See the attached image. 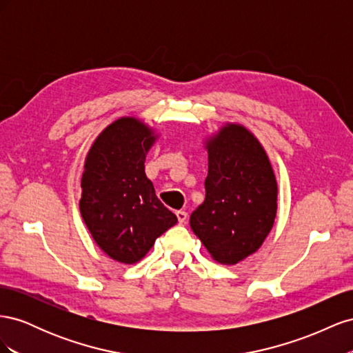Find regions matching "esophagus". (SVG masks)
<instances>
[{
    "mask_svg": "<svg viewBox=\"0 0 353 353\" xmlns=\"http://www.w3.org/2000/svg\"><path fill=\"white\" fill-rule=\"evenodd\" d=\"M187 212H184V210H178L176 212V218H178V222L179 223H185V221H187Z\"/></svg>",
    "mask_w": 353,
    "mask_h": 353,
    "instance_id": "esophagus-1",
    "label": "esophagus"
}]
</instances>
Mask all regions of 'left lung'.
Listing matches in <instances>:
<instances>
[{
  "instance_id": "obj_1",
  "label": "left lung",
  "mask_w": 353,
  "mask_h": 353,
  "mask_svg": "<svg viewBox=\"0 0 353 353\" xmlns=\"http://www.w3.org/2000/svg\"><path fill=\"white\" fill-rule=\"evenodd\" d=\"M206 150V199L191 213L190 227L213 259L236 265L268 237L279 187L263 147L243 125L222 126Z\"/></svg>"
}]
</instances>
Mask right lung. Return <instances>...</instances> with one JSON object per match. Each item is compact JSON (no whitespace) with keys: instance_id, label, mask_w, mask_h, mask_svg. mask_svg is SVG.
I'll return each instance as SVG.
<instances>
[{"instance_id":"right-lung-1","label":"right lung","mask_w":353,"mask_h":353,"mask_svg":"<svg viewBox=\"0 0 353 353\" xmlns=\"http://www.w3.org/2000/svg\"><path fill=\"white\" fill-rule=\"evenodd\" d=\"M157 135L137 117H119L95 138L85 159L79 210L99 248L137 263L176 216L156 196L144 170Z\"/></svg>"}]
</instances>
